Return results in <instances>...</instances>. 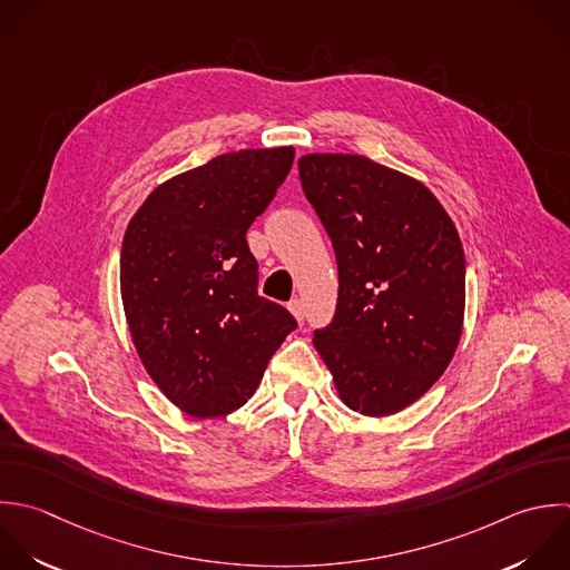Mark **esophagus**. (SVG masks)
I'll list each match as a JSON object with an SVG mask.
<instances>
[{
    "mask_svg": "<svg viewBox=\"0 0 570 570\" xmlns=\"http://www.w3.org/2000/svg\"><path fill=\"white\" fill-rule=\"evenodd\" d=\"M288 311L293 313V317L297 320V322H304V302L302 299H291V304H288Z\"/></svg>",
    "mask_w": 570,
    "mask_h": 570,
    "instance_id": "1",
    "label": "esophagus"
}]
</instances>
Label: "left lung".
<instances>
[{
    "mask_svg": "<svg viewBox=\"0 0 570 570\" xmlns=\"http://www.w3.org/2000/svg\"><path fill=\"white\" fill-rule=\"evenodd\" d=\"M297 166L340 273L335 317L313 344L348 409L400 413L442 377L462 337L458 228L422 181L364 155L311 153Z\"/></svg>",
    "mask_w": 570,
    "mask_h": 570,
    "instance_id": "1",
    "label": "left lung"
}]
</instances>
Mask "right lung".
<instances>
[{
  "label": "right lung",
  "mask_w": 570,
  "mask_h": 570,
  "mask_svg": "<svg viewBox=\"0 0 570 570\" xmlns=\"http://www.w3.org/2000/svg\"><path fill=\"white\" fill-rule=\"evenodd\" d=\"M293 146L224 153L159 184L121 242L119 286L137 355L193 417L244 406L295 317L257 295L246 230L273 202Z\"/></svg>",
  "instance_id": "add662e5"
}]
</instances>
